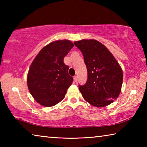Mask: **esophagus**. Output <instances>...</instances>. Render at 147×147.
<instances>
[{
    "mask_svg": "<svg viewBox=\"0 0 147 147\" xmlns=\"http://www.w3.org/2000/svg\"><path fill=\"white\" fill-rule=\"evenodd\" d=\"M73 79H74V81L75 82H77V76H74Z\"/></svg>",
    "mask_w": 147,
    "mask_h": 147,
    "instance_id": "34e87169",
    "label": "esophagus"
}]
</instances>
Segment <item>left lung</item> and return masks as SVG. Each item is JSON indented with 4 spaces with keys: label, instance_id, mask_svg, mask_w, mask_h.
<instances>
[{
    "label": "left lung",
    "instance_id": "1",
    "mask_svg": "<svg viewBox=\"0 0 147 147\" xmlns=\"http://www.w3.org/2000/svg\"><path fill=\"white\" fill-rule=\"evenodd\" d=\"M84 56L88 80L79 89L85 100L101 108L113 102L121 93L123 74L121 66L106 47L94 39L75 41Z\"/></svg>",
    "mask_w": 147,
    "mask_h": 147
}]
</instances>
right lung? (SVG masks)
I'll use <instances>...</instances> for the list:
<instances>
[{
    "mask_svg": "<svg viewBox=\"0 0 147 147\" xmlns=\"http://www.w3.org/2000/svg\"><path fill=\"white\" fill-rule=\"evenodd\" d=\"M74 47L71 41H53L44 47L30 67L27 85L30 94L41 105L51 107L64 98L72 83L69 66L63 59Z\"/></svg>",
    "mask_w": 147,
    "mask_h": 147,
    "instance_id": "1",
    "label": "right lung"
}]
</instances>
